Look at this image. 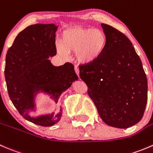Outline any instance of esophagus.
<instances>
[{
    "label": "esophagus",
    "instance_id": "obj_1",
    "mask_svg": "<svg viewBox=\"0 0 153 153\" xmlns=\"http://www.w3.org/2000/svg\"><path fill=\"white\" fill-rule=\"evenodd\" d=\"M75 72H76L77 76H79V68L77 67H75Z\"/></svg>",
    "mask_w": 153,
    "mask_h": 153
}]
</instances>
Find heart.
<instances>
[{"instance_id": "heart-1", "label": "heart", "mask_w": 153, "mask_h": 153, "mask_svg": "<svg viewBox=\"0 0 153 153\" xmlns=\"http://www.w3.org/2000/svg\"><path fill=\"white\" fill-rule=\"evenodd\" d=\"M106 44V35L102 30L77 26L63 31L56 50L64 57H67L68 53H75L79 63L88 65L100 56Z\"/></svg>"}]
</instances>
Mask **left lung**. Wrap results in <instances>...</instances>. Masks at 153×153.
Here are the masks:
<instances>
[{
  "instance_id": "8db88e82",
  "label": "left lung",
  "mask_w": 153,
  "mask_h": 153,
  "mask_svg": "<svg viewBox=\"0 0 153 153\" xmlns=\"http://www.w3.org/2000/svg\"><path fill=\"white\" fill-rule=\"evenodd\" d=\"M107 44L100 56L80 65L79 76L107 125L126 128L141 120L147 102V79L129 39L111 26L101 24Z\"/></svg>"
}]
</instances>
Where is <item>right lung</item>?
<instances>
[{
  "mask_svg": "<svg viewBox=\"0 0 153 153\" xmlns=\"http://www.w3.org/2000/svg\"><path fill=\"white\" fill-rule=\"evenodd\" d=\"M57 28L54 24L29 26L16 36L6 55L4 75L10 100L24 118L42 126L59 121L62 111L32 117L36 94H48L57 103L62 93L78 79L71 63L56 67L48 59L56 54Z\"/></svg>",
  "mask_w": 153,
  "mask_h": 153,
  "instance_id": "obj_1",
  "label": "right lung"
}]
</instances>
